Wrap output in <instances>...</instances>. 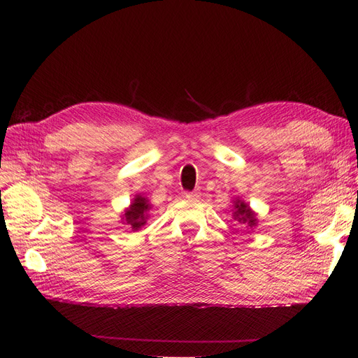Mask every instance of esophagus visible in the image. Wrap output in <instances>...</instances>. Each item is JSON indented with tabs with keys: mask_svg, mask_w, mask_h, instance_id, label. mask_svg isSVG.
I'll list each match as a JSON object with an SVG mask.
<instances>
[{
	"mask_svg": "<svg viewBox=\"0 0 358 358\" xmlns=\"http://www.w3.org/2000/svg\"><path fill=\"white\" fill-rule=\"evenodd\" d=\"M199 196H200V192H199V191L186 192V199H189V200H195V199H199Z\"/></svg>",
	"mask_w": 358,
	"mask_h": 358,
	"instance_id": "esophagus-1",
	"label": "esophagus"
}]
</instances>
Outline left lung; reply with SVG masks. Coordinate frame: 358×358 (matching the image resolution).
<instances>
[{
  "label": "left lung",
  "instance_id": "1",
  "mask_svg": "<svg viewBox=\"0 0 358 358\" xmlns=\"http://www.w3.org/2000/svg\"><path fill=\"white\" fill-rule=\"evenodd\" d=\"M234 218L238 220L240 223L246 224L250 229L257 226V214L249 208V204L240 199L234 200Z\"/></svg>",
  "mask_w": 358,
  "mask_h": 358
}]
</instances>
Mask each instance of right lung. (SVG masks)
<instances>
[{
  "mask_svg": "<svg viewBox=\"0 0 358 358\" xmlns=\"http://www.w3.org/2000/svg\"><path fill=\"white\" fill-rule=\"evenodd\" d=\"M150 209V204L148 201V199H144L141 195H135L134 201L131 203V206H129L124 214L121 215V222L123 224H129L132 227L134 231H138L141 226L146 224V220H148V212Z\"/></svg>",
  "mask_w": 358,
  "mask_h": 358,
  "instance_id": "1",
  "label": "right lung"
}]
</instances>
